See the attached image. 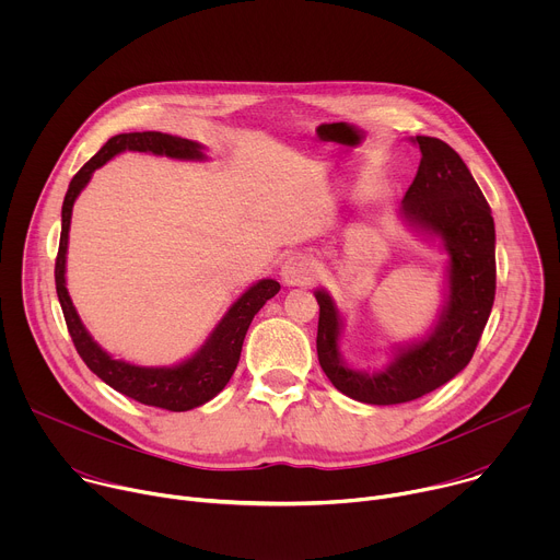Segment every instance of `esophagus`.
<instances>
[{
    "label": "esophagus",
    "mask_w": 560,
    "mask_h": 560,
    "mask_svg": "<svg viewBox=\"0 0 560 560\" xmlns=\"http://www.w3.org/2000/svg\"><path fill=\"white\" fill-rule=\"evenodd\" d=\"M318 268L316 264L310 259V257H303V255H296V257H290L283 268H281V279L288 283V285H305V283H312L314 277H316Z\"/></svg>",
    "instance_id": "obj_1"
}]
</instances>
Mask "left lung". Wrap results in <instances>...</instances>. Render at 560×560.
<instances>
[{
	"label": "left lung",
	"mask_w": 560,
	"mask_h": 560,
	"mask_svg": "<svg viewBox=\"0 0 560 560\" xmlns=\"http://www.w3.org/2000/svg\"><path fill=\"white\" fill-rule=\"evenodd\" d=\"M421 164L398 210L410 225L441 236L450 255L447 301L434 330L398 350L374 372H357L339 352L341 316L326 290H316V354L332 385L370 406L408 404L454 378L471 359L490 318L497 292V234L490 203L454 148L417 135Z\"/></svg>",
	"instance_id": "left-lung-1"
}]
</instances>
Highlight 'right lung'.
<instances>
[{
    "label": "right lung",
    "instance_id": "add662e5",
    "mask_svg": "<svg viewBox=\"0 0 560 560\" xmlns=\"http://www.w3.org/2000/svg\"><path fill=\"white\" fill-rule=\"evenodd\" d=\"M124 150H137V152H152V154H166L173 159H206L201 152V145L173 137L166 132H124L110 137L104 148L82 166L63 197L61 206V236H59V253L55 259V285L57 296L63 310V318L68 332L72 337V343L84 359V363L113 389L135 398V401L152 408H162L171 412H186L192 408H199L214 398L230 376L236 370L238 357H242V346L246 339V332L253 324L255 314L264 307L268 299H272L281 285L275 279H261L253 288H248L242 296H238L225 316L219 322V326L212 330V335L206 339V343L184 363L175 368H141L132 365L119 359H113L108 352H104L89 330L84 328L82 318H79L68 290H66V250H68V230H70V214L72 203L77 195L86 188L93 173L102 168L108 159Z\"/></svg>",
    "mask_w": 560,
    "mask_h": 560
}]
</instances>
